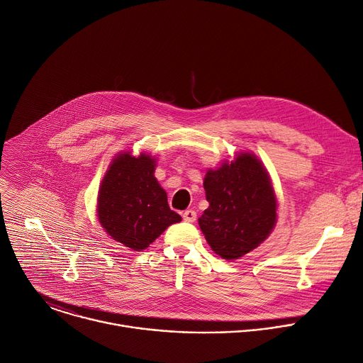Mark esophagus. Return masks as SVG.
<instances>
[{
  "mask_svg": "<svg viewBox=\"0 0 363 363\" xmlns=\"http://www.w3.org/2000/svg\"><path fill=\"white\" fill-rule=\"evenodd\" d=\"M182 216H183V219H184L186 222H189V223H193V222L196 220V211H194V210H190V208H189V210H184Z\"/></svg>",
  "mask_w": 363,
  "mask_h": 363,
  "instance_id": "obj_1",
  "label": "esophagus"
}]
</instances>
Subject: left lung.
Wrapping results in <instances>:
<instances>
[{"label":"left lung","instance_id":"obj_1","mask_svg":"<svg viewBox=\"0 0 363 363\" xmlns=\"http://www.w3.org/2000/svg\"><path fill=\"white\" fill-rule=\"evenodd\" d=\"M203 187L208 207L199 226L211 250L226 260L260 246L277 222V199L269 172L250 152L208 169Z\"/></svg>","mask_w":363,"mask_h":363}]
</instances>
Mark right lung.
I'll return each instance as SVG.
<instances>
[{
	"label": "right lung",
	"mask_w": 363,
	"mask_h": 363,
	"mask_svg": "<svg viewBox=\"0 0 363 363\" xmlns=\"http://www.w3.org/2000/svg\"><path fill=\"white\" fill-rule=\"evenodd\" d=\"M157 160L149 153H118L100 183L99 223L116 242L134 252L147 249L169 226L182 222L155 177Z\"/></svg>",
	"instance_id": "obj_1"
}]
</instances>
